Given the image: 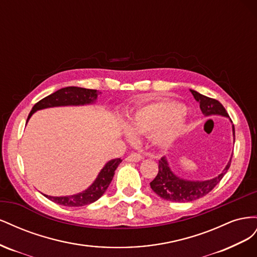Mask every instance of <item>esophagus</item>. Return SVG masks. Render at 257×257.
Instances as JSON below:
<instances>
[{
	"label": "esophagus",
	"mask_w": 257,
	"mask_h": 257,
	"mask_svg": "<svg viewBox=\"0 0 257 257\" xmlns=\"http://www.w3.org/2000/svg\"><path fill=\"white\" fill-rule=\"evenodd\" d=\"M142 159H143L142 154H139L137 152H133V153H131L128 157L126 158V161L127 162H138V161H141Z\"/></svg>",
	"instance_id": "obj_1"
}]
</instances>
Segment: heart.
<instances>
[{"instance_id": "obj_1", "label": "heart", "mask_w": 257, "mask_h": 257, "mask_svg": "<svg viewBox=\"0 0 257 257\" xmlns=\"http://www.w3.org/2000/svg\"><path fill=\"white\" fill-rule=\"evenodd\" d=\"M184 111V106L174 102L157 100L148 103L139 107L131 115V130L125 131V135L133 141L135 134H153L155 144L167 147L172 145L185 130Z\"/></svg>"}]
</instances>
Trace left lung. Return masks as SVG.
Returning a JSON list of instances; mask_svg holds the SVG:
<instances>
[{
    "label": "left lung",
    "instance_id": "left-lung-1",
    "mask_svg": "<svg viewBox=\"0 0 257 257\" xmlns=\"http://www.w3.org/2000/svg\"><path fill=\"white\" fill-rule=\"evenodd\" d=\"M190 91L194 98L199 103L201 112L205 115L219 114L223 116H229L219 100L207 97L194 90ZM232 134H234L235 142L234 125H232ZM230 162L231 159L223 172L213 179L206 181H191L176 176L170 169L167 160L165 158H162L159 161V173L157 177L153 179V181L150 182V186L153 192L157 193L163 199L175 201V203H188V201L203 197L207 195L209 192H211L214 189V186L222 180L224 175L226 174L230 166Z\"/></svg>",
    "mask_w": 257,
    "mask_h": 257
}]
</instances>
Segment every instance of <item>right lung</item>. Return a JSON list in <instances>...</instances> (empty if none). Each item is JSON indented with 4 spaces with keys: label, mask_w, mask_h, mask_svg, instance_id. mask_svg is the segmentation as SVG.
Segmentation results:
<instances>
[{
    "label": "right lung",
    "mask_w": 257,
    "mask_h": 257,
    "mask_svg": "<svg viewBox=\"0 0 257 257\" xmlns=\"http://www.w3.org/2000/svg\"><path fill=\"white\" fill-rule=\"evenodd\" d=\"M98 92L96 90L84 89L78 87H66L56 91L52 94L44 97L40 102H37L27 119V123L32 114L37 111L49 107H58V106H79V105H88L95 102L97 98ZM122 162L121 159H114L107 163V164L100 170L95 181L93 182L89 188L78 194L71 196H48L45 195L51 201L62 206L66 207H81L94 203L100 196L103 195L105 191L109 186L114 170Z\"/></svg>",
    "instance_id": "1"
}]
</instances>
